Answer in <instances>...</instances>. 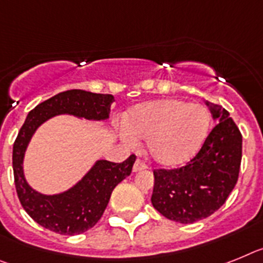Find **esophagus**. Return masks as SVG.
I'll return each mask as SVG.
<instances>
[{"label": "esophagus", "mask_w": 263, "mask_h": 263, "mask_svg": "<svg viewBox=\"0 0 263 263\" xmlns=\"http://www.w3.org/2000/svg\"><path fill=\"white\" fill-rule=\"evenodd\" d=\"M145 168H147V165H145V164L143 163L141 160H136V161H135L134 168H132V170H134V172H140V171L145 170Z\"/></svg>", "instance_id": "1"}]
</instances>
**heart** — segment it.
<instances>
[{"label": "heart", "instance_id": "1", "mask_svg": "<svg viewBox=\"0 0 263 263\" xmlns=\"http://www.w3.org/2000/svg\"><path fill=\"white\" fill-rule=\"evenodd\" d=\"M211 127V115L201 104L159 99L138 104L127 118L124 138L135 144L147 140L151 159L164 166L185 164L198 152Z\"/></svg>", "mask_w": 263, "mask_h": 263}]
</instances>
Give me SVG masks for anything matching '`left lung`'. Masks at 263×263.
<instances>
[{"label": "left lung", "mask_w": 263, "mask_h": 263, "mask_svg": "<svg viewBox=\"0 0 263 263\" xmlns=\"http://www.w3.org/2000/svg\"><path fill=\"white\" fill-rule=\"evenodd\" d=\"M217 122L186 165L155 170L152 205L168 220L193 223L220 209L238 180L242 135L227 109L206 102Z\"/></svg>", "instance_id": "8db88e82"}]
</instances>
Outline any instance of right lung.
<instances>
[{
	"mask_svg": "<svg viewBox=\"0 0 263 263\" xmlns=\"http://www.w3.org/2000/svg\"><path fill=\"white\" fill-rule=\"evenodd\" d=\"M112 102L114 97L109 93L68 90L40 103L27 115L13 145V172L21 205L41 227L65 236L91 229L103 216L114 188L131 175L136 156L131 155L123 163L98 160L72 188L47 196L34 191L25 179L22 164L31 136L42 123L62 114L87 120H106Z\"/></svg>",
	"mask_w": 263,
	"mask_h": 263,
	"instance_id": "add662e5",
	"label": "right lung"
}]
</instances>
